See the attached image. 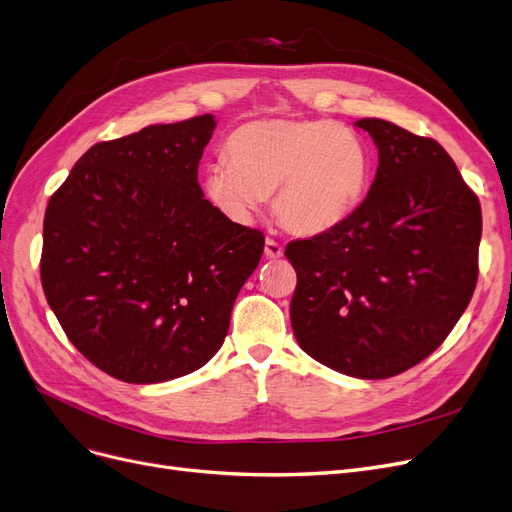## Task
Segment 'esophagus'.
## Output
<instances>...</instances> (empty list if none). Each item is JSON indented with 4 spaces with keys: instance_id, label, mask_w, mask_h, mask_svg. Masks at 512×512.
Masks as SVG:
<instances>
[{
    "instance_id": "obj_1",
    "label": "esophagus",
    "mask_w": 512,
    "mask_h": 512,
    "mask_svg": "<svg viewBox=\"0 0 512 512\" xmlns=\"http://www.w3.org/2000/svg\"><path fill=\"white\" fill-rule=\"evenodd\" d=\"M282 255H284L282 244H280L278 240H274V238H265V257L278 259V257H282Z\"/></svg>"
}]
</instances>
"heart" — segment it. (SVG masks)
<instances>
[{"instance_id":"obj_1","label":"heart","mask_w":512,"mask_h":512,"mask_svg":"<svg viewBox=\"0 0 512 512\" xmlns=\"http://www.w3.org/2000/svg\"><path fill=\"white\" fill-rule=\"evenodd\" d=\"M372 159L358 133L324 119L244 123L226 140V161L203 175L209 203L234 224H249L274 192L280 224L320 236L358 211L370 186Z\"/></svg>"}]
</instances>
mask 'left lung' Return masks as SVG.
Returning a JSON list of instances; mask_svg holds the SVG:
<instances>
[{
    "instance_id": "8db88e82",
    "label": "left lung",
    "mask_w": 512,
    "mask_h": 512,
    "mask_svg": "<svg viewBox=\"0 0 512 512\" xmlns=\"http://www.w3.org/2000/svg\"><path fill=\"white\" fill-rule=\"evenodd\" d=\"M379 148L364 203L343 226L286 244L301 349L355 379H389L431 355L477 284L481 207L450 154L383 119L355 121Z\"/></svg>"
}]
</instances>
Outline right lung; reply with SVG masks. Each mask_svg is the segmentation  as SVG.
<instances>
[{
	"label": "right lung",
	"mask_w": 512,
	"mask_h": 512,
	"mask_svg": "<svg viewBox=\"0 0 512 512\" xmlns=\"http://www.w3.org/2000/svg\"><path fill=\"white\" fill-rule=\"evenodd\" d=\"M213 115L100 142L52 194L41 284L69 341L123 383L205 366L263 253V232L221 215L198 186Z\"/></svg>",
	"instance_id": "right-lung-1"
}]
</instances>
